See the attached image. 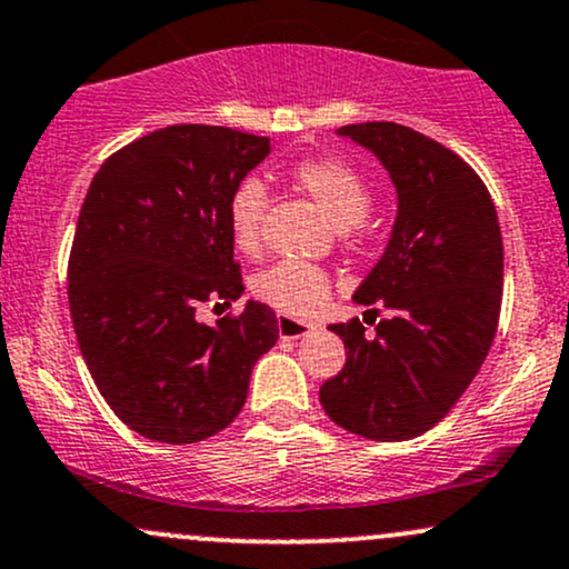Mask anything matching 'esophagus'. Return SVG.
I'll list each match as a JSON object with an SVG mask.
<instances>
[{
	"instance_id": "obj_1",
	"label": "esophagus",
	"mask_w": 569,
	"mask_h": 569,
	"mask_svg": "<svg viewBox=\"0 0 569 569\" xmlns=\"http://www.w3.org/2000/svg\"><path fill=\"white\" fill-rule=\"evenodd\" d=\"M312 329H316V326H312V323L299 321V318H291V316H283V312H278V335L280 337L299 339V337L310 335Z\"/></svg>"
}]
</instances>
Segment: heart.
Segmentation results:
<instances>
[{"instance_id":"obj_1","label":"heart","mask_w":569,"mask_h":569,"mask_svg":"<svg viewBox=\"0 0 569 569\" xmlns=\"http://www.w3.org/2000/svg\"><path fill=\"white\" fill-rule=\"evenodd\" d=\"M293 187L310 194L348 234L367 227V211L371 206V187L367 176L350 166L348 160L331 158H302L289 168ZM267 213V189L262 181L246 179L232 192L227 206L232 243L240 253L253 257L262 248V224ZM331 289V280L321 267L307 262H278L253 276L251 293L272 310L283 316H312L321 310Z\"/></svg>"}]
</instances>
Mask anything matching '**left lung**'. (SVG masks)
<instances>
[{
	"label": "left lung",
	"mask_w": 569,
	"mask_h": 569,
	"mask_svg": "<svg viewBox=\"0 0 569 569\" xmlns=\"http://www.w3.org/2000/svg\"><path fill=\"white\" fill-rule=\"evenodd\" d=\"M371 149L398 189L390 243L356 302L393 310L363 323H331L345 367L321 385L326 415L375 441H407L449 415L479 375L502 302V238L485 181L460 154L398 122L339 130Z\"/></svg>",
	"instance_id": "1"
}]
</instances>
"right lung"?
I'll use <instances>...</instances> for the list:
<instances>
[{"label": "right lung", "instance_id": "1", "mask_svg": "<svg viewBox=\"0 0 569 569\" xmlns=\"http://www.w3.org/2000/svg\"><path fill=\"white\" fill-rule=\"evenodd\" d=\"M270 139L221 126H171L103 160L69 253V312L98 393L136 433L194 443L243 409L278 318L248 302L217 326L200 305L243 293L227 206Z\"/></svg>", "mask_w": 569, "mask_h": 569}]
</instances>
